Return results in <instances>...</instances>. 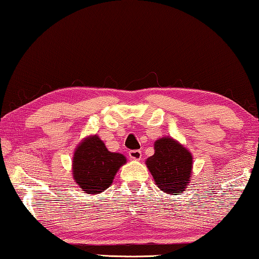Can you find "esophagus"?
I'll return each instance as SVG.
<instances>
[{
    "label": "esophagus",
    "mask_w": 259,
    "mask_h": 259,
    "mask_svg": "<svg viewBox=\"0 0 259 259\" xmlns=\"http://www.w3.org/2000/svg\"><path fill=\"white\" fill-rule=\"evenodd\" d=\"M129 158L131 160H141L142 151L141 150H131V151H129Z\"/></svg>",
    "instance_id": "esophagus-1"
}]
</instances>
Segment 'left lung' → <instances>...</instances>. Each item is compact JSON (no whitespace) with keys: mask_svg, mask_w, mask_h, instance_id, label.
I'll use <instances>...</instances> for the list:
<instances>
[{"mask_svg":"<svg viewBox=\"0 0 259 259\" xmlns=\"http://www.w3.org/2000/svg\"><path fill=\"white\" fill-rule=\"evenodd\" d=\"M146 165L155 184L167 194H181L190 181L192 157L173 138L158 139L154 154L146 160Z\"/></svg>","mask_w":259,"mask_h":259,"instance_id":"8db88e82","label":"left lung"}]
</instances>
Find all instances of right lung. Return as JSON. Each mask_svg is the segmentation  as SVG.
I'll return each instance as SVG.
<instances>
[{
    "label": "right lung",
    "instance_id": "1",
    "mask_svg": "<svg viewBox=\"0 0 259 259\" xmlns=\"http://www.w3.org/2000/svg\"><path fill=\"white\" fill-rule=\"evenodd\" d=\"M126 159L109 152L98 136L86 138L73 155V179L86 194H99L112 184L114 176Z\"/></svg>",
    "mask_w": 259,
    "mask_h": 259
}]
</instances>
